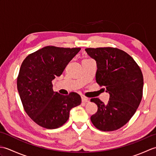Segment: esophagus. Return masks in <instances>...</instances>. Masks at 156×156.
Wrapping results in <instances>:
<instances>
[{"label":"esophagus","instance_id":"esophagus-1","mask_svg":"<svg viewBox=\"0 0 156 156\" xmlns=\"http://www.w3.org/2000/svg\"><path fill=\"white\" fill-rule=\"evenodd\" d=\"M82 101L84 102H89V99L85 97H82Z\"/></svg>","mask_w":156,"mask_h":156}]
</instances>
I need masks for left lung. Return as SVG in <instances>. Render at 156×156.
Masks as SVG:
<instances>
[{
	"label": "left lung",
	"mask_w": 156,
	"mask_h": 156,
	"mask_svg": "<svg viewBox=\"0 0 156 156\" xmlns=\"http://www.w3.org/2000/svg\"><path fill=\"white\" fill-rule=\"evenodd\" d=\"M85 50L97 62L96 81L110 94L106 105L98 98H91L98 111L90 120L101 131L117 130L130 120L140 104L144 87L141 70L133 58L121 49L108 47Z\"/></svg>",
	"instance_id": "obj_1"
}]
</instances>
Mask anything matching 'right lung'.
I'll return each instance as SVG.
<instances>
[{
	"instance_id": "right-lung-1",
	"label": "right lung",
	"mask_w": 156,
	"mask_h": 156,
	"mask_svg": "<svg viewBox=\"0 0 156 156\" xmlns=\"http://www.w3.org/2000/svg\"><path fill=\"white\" fill-rule=\"evenodd\" d=\"M80 49L46 46L23 60L16 82L18 92L25 112L41 127H60L68 121L71 109L80 105L78 94H60L53 90L51 82Z\"/></svg>"
}]
</instances>
